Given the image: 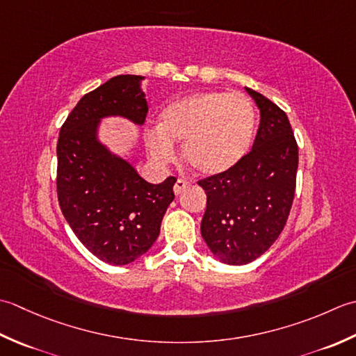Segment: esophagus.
Returning a JSON list of instances; mask_svg holds the SVG:
<instances>
[{
  "instance_id": "esophagus-1",
  "label": "esophagus",
  "mask_w": 356,
  "mask_h": 356,
  "mask_svg": "<svg viewBox=\"0 0 356 356\" xmlns=\"http://www.w3.org/2000/svg\"><path fill=\"white\" fill-rule=\"evenodd\" d=\"M188 184H191V181H187L184 178H178L175 186H173V192H175V195H179Z\"/></svg>"
}]
</instances>
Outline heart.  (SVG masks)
Returning a JSON list of instances; mask_svg holds the SVG:
<instances>
[{"label": "heart", "instance_id": "heart-1", "mask_svg": "<svg viewBox=\"0 0 356 356\" xmlns=\"http://www.w3.org/2000/svg\"><path fill=\"white\" fill-rule=\"evenodd\" d=\"M257 134V111L238 92H200L172 101L158 115V130L146 134L156 163L175 158L173 143H184V158L204 177L221 175L243 161Z\"/></svg>", "mask_w": 356, "mask_h": 356}]
</instances>
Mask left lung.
Here are the masks:
<instances>
[{
  "instance_id": "1",
  "label": "left lung",
  "mask_w": 356,
  "mask_h": 356,
  "mask_svg": "<svg viewBox=\"0 0 356 356\" xmlns=\"http://www.w3.org/2000/svg\"><path fill=\"white\" fill-rule=\"evenodd\" d=\"M259 108L252 150L234 169L198 181L207 195L201 235L216 259L243 266L277 241L293 202L298 146L287 115L245 87Z\"/></svg>"
}]
</instances>
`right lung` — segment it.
<instances>
[{"label":"right lung","instance_id":"1","mask_svg":"<svg viewBox=\"0 0 356 356\" xmlns=\"http://www.w3.org/2000/svg\"><path fill=\"white\" fill-rule=\"evenodd\" d=\"M144 76L118 75L78 101L56 144V192L61 212L84 248L107 264L126 266L144 255L159 235L175 198L169 177L150 184L132 164L99 141V122L147 115Z\"/></svg>","mask_w":356,"mask_h":356}]
</instances>
